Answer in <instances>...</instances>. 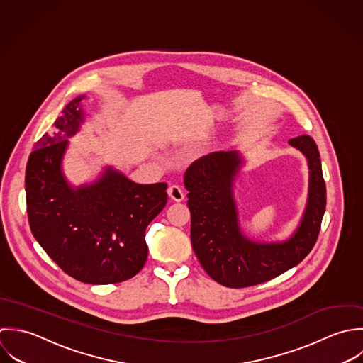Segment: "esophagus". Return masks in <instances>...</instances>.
<instances>
[{"instance_id": "34e87169", "label": "esophagus", "mask_w": 363, "mask_h": 363, "mask_svg": "<svg viewBox=\"0 0 363 363\" xmlns=\"http://www.w3.org/2000/svg\"><path fill=\"white\" fill-rule=\"evenodd\" d=\"M168 195L175 202H182L185 199V194L179 185H171L168 188Z\"/></svg>"}]
</instances>
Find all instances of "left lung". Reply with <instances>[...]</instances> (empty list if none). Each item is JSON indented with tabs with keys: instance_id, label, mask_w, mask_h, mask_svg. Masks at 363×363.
<instances>
[{
	"instance_id": "obj_1",
	"label": "left lung",
	"mask_w": 363,
	"mask_h": 363,
	"mask_svg": "<svg viewBox=\"0 0 363 363\" xmlns=\"http://www.w3.org/2000/svg\"><path fill=\"white\" fill-rule=\"evenodd\" d=\"M308 165L304 213L285 241L262 242L242 234L233 185L244 160L237 151H216L194 161L185 172L192 248L208 275L225 288L271 281L300 264L314 247L325 212V182L320 152L307 136L290 139Z\"/></svg>"
}]
</instances>
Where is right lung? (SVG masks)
I'll return each instance as SVG.
<instances>
[{
	"label": "right lung",
	"mask_w": 363,
	"mask_h": 363,
	"mask_svg": "<svg viewBox=\"0 0 363 363\" xmlns=\"http://www.w3.org/2000/svg\"><path fill=\"white\" fill-rule=\"evenodd\" d=\"M77 96L29 155L25 175L28 220L46 254L74 279L118 284L145 267L147 225L167 205V184L140 185L106 167L89 185L73 188L63 155L84 122Z\"/></svg>",
	"instance_id": "right-lung-1"
}]
</instances>
